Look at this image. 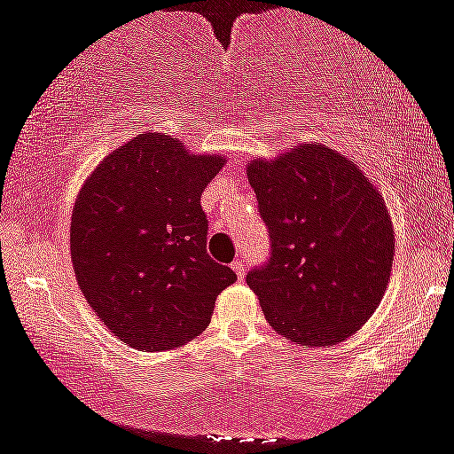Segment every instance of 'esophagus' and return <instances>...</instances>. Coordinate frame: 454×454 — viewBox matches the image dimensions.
Returning a JSON list of instances; mask_svg holds the SVG:
<instances>
[{
    "label": "esophagus",
    "mask_w": 454,
    "mask_h": 454,
    "mask_svg": "<svg viewBox=\"0 0 454 454\" xmlns=\"http://www.w3.org/2000/svg\"><path fill=\"white\" fill-rule=\"evenodd\" d=\"M232 269H235V273H237L239 278H243V276H246V262H243V261H239V258H237L235 262H232Z\"/></svg>",
    "instance_id": "34e87169"
}]
</instances>
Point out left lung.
Returning a JSON list of instances; mask_svg holds the SVG:
<instances>
[{
	"mask_svg": "<svg viewBox=\"0 0 454 454\" xmlns=\"http://www.w3.org/2000/svg\"><path fill=\"white\" fill-rule=\"evenodd\" d=\"M271 258L247 273L269 325L301 347L347 340L380 308L395 226L364 170L330 146L297 144L247 161Z\"/></svg>",
	"mask_w": 454,
	"mask_h": 454,
	"instance_id": "1",
	"label": "left lung"
}]
</instances>
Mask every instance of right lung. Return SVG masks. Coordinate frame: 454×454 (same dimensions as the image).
I'll use <instances>...</instances> for the list:
<instances>
[{
  "mask_svg": "<svg viewBox=\"0 0 454 454\" xmlns=\"http://www.w3.org/2000/svg\"><path fill=\"white\" fill-rule=\"evenodd\" d=\"M226 157L139 133L94 168L71 217L79 288L114 336L139 351L183 347L207 330L235 271L207 254L204 187Z\"/></svg>",
  "mask_w": 454,
  "mask_h": 454,
  "instance_id": "right-lung-1",
  "label": "right lung"
}]
</instances>
